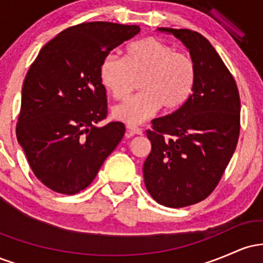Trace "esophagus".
Here are the masks:
<instances>
[{"mask_svg": "<svg viewBox=\"0 0 263 263\" xmlns=\"http://www.w3.org/2000/svg\"><path fill=\"white\" fill-rule=\"evenodd\" d=\"M128 137H131V136H135V135H142V129L138 128V127H135V126H127V134Z\"/></svg>", "mask_w": 263, "mask_h": 263, "instance_id": "34e87169", "label": "esophagus"}]
</instances>
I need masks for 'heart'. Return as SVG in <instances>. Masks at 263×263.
<instances>
[{
	"mask_svg": "<svg viewBox=\"0 0 263 263\" xmlns=\"http://www.w3.org/2000/svg\"><path fill=\"white\" fill-rule=\"evenodd\" d=\"M100 80L115 100L128 99L140 81L141 93L112 110L116 120L140 125L159 108L174 111L185 104L194 90L197 66L188 54L156 38L127 45L125 58L107 54L100 64Z\"/></svg>",
	"mask_w": 263,
	"mask_h": 263,
	"instance_id": "1",
	"label": "heart"
}]
</instances>
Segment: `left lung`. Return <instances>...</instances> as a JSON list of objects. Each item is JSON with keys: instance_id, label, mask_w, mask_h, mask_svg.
<instances>
[{"instance_id": "obj_1", "label": "left lung", "mask_w": 263, "mask_h": 263, "mask_svg": "<svg viewBox=\"0 0 263 263\" xmlns=\"http://www.w3.org/2000/svg\"><path fill=\"white\" fill-rule=\"evenodd\" d=\"M189 50L197 81L183 106L152 121V151L143 164L148 193L158 204L183 208L203 200L218 185L240 135V96L215 48L190 29L157 28Z\"/></svg>"}]
</instances>
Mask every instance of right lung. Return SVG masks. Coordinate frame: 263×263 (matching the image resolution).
I'll return each instance as SVG.
<instances>
[{
	"label": "right lung",
	"instance_id": "obj_1",
	"mask_svg": "<svg viewBox=\"0 0 263 263\" xmlns=\"http://www.w3.org/2000/svg\"><path fill=\"white\" fill-rule=\"evenodd\" d=\"M140 31L138 26L81 23L48 42L29 68L17 140L33 173L54 192L71 195L85 189L122 140V122L96 126L107 114L99 70L114 48Z\"/></svg>",
	"mask_w": 263,
	"mask_h": 263
}]
</instances>
